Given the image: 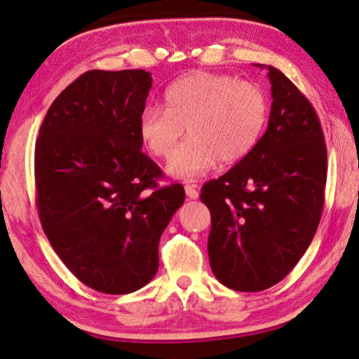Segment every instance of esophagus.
<instances>
[{
    "mask_svg": "<svg viewBox=\"0 0 359 359\" xmlns=\"http://www.w3.org/2000/svg\"><path fill=\"white\" fill-rule=\"evenodd\" d=\"M185 193L190 199H198V196H199L196 185H185Z\"/></svg>",
    "mask_w": 359,
    "mask_h": 359,
    "instance_id": "34e87169",
    "label": "esophagus"
}]
</instances>
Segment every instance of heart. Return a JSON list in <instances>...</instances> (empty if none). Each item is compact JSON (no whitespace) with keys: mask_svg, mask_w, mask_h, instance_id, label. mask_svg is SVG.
<instances>
[{"mask_svg":"<svg viewBox=\"0 0 359 359\" xmlns=\"http://www.w3.org/2000/svg\"><path fill=\"white\" fill-rule=\"evenodd\" d=\"M269 101L258 85L226 74L196 72L165 92V107L147 106L139 133L151 154L168 158L179 139L168 171L182 179L203 175L215 165H231L250 154L263 135Z\"/></svg>","mask_w":359,"mask_h":359,"instance_id":"b5f03b06","label":"heart"}]
</instances>
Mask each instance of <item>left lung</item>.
<instances>
[{
	"label": "left lung",
	"instance_id": "left-lung-1",
	"mask_svg": "<svg viewBox=\"0 0 359 359\" xmlns=\"http://www.w3.org/2000/svg\"><path fill=\"white\" fill-rule=\"evenodd\" d=\"M267 69L274 101L266 133L238 165L201 188L212 220V272L224 287L247 293L290 274L325 204L327 158L318 115L282 71Z\"/></svg>",
	"mask_w": 359,
	"mask_h": 359
}]
</instances>
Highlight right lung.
Segmentation results:
<instances>
[{
  "mask_svg": "<svg viewBox=\"0 0 359 359\" xmlns=\"http://www.w3.org/2000/svg\"><path fill=\"white\" fill-rule=\"evenodd\" d=\"M144 69L87 71L42 121L34 149L36 204L53 250L79 280L106 294L155 277L163 231L185 201L180 184L141 150Z\"/></svg>",
  "mask_w": 359,
  "mask_h": 359,
  "instance_id": "obj_1",
  "label": "right lung"
}]
</instances>
